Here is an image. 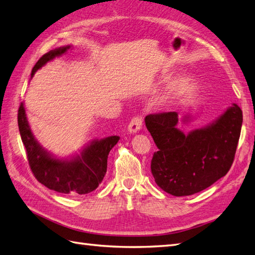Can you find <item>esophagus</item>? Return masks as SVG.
<instances>
[{
  "instance_id": "esophagus-1",
  "label": "esophagus",
  "mask_w": 255,
  "mask_h": 255,
  "mask_svg": "<svg viewBox=\"0 0 255 255\" xmlns=\"http://www.w3.org/2000/svg\"><path fill=\"white\" fill-rule=\"evenodd\" d=\"M142 126V118L141 116H136L133 117L130 123L128 125V132L129 133H134L140 130V128Z\"/></svg>"
}]
</instances>
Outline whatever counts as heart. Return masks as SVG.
Here are the masks:
<instances>
[{"label":"heart","mask_w":255,"mask_h":255,"mask_svg":"<svg viewBox=\"0 0 255 255\" xmlns=\"http://www.w3.org/2000/svg\"><path fill=\"white\" fill-rule=\"evenodd\" d=\"M170 94H171V91H170V92H166V93H165L163 96H161V99H160L158 102L154 103V105H162V104H164V103H166V101L169 100Z\"/></svg>","instance_id":"1"}]
</instances>
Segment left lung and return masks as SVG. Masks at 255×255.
Returning a JSON list of instances; mask_svg holds the SVG:
<instances>
[{
	"instance_id": "1",
	"label": "left lung",
	"mask_w": 255,
	"mask_h": 255,
	"mask_svg": "<svg viewBox=\"0 0 255 255\" xmlns=\"http://www.w3.org/2000/svg\"><path fill=\"white\" fill-rule=\"evenodd\" d=\"M189 119L184 116L182 122ZM144 122L159 149L151 172L164 192L188 196L213 185L230 170L242 126V111L237 104L208 126L186 134L177 128L176 112L150 114Z\"/></svg>"
}]
</instances>
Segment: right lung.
<instances>
[{
	"label": "right lung",
	"mask_w": 255,
	"mask_h": 255,
	"mask_svg": "<svg viewBox=\"0 0 255 255\" xmlns=\"http://www.w3.org/2000/svg\"><path fill=\"white\" fill-rule=\"evenodd\" d=\"M70 48L71 46L59 47L47 52L32 68L31 77L37 70L62 56ZM17 122L30 170L38 182L52 191L72 196L89 194L99 187L107 171L108 153L118 142V136L93 140L71 159H58L36 140L27 121L24 103H20L18 108Z\"/></svg>",
	"instance_id": "1"
}]
</instances>
